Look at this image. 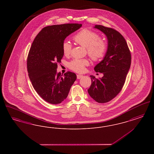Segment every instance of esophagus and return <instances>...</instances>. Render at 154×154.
I'll list each match as a JSON object with an SVG mask.
<instances>
[{
  "label": "esophagus",
  "mask_w": 154,
  "mask_h": 154,
  "mask_svg": "<svg viewBox=\"0 0 154 154\" xmlns=\"http://www.w3.org/2000/svg\"><path fill=\"white\" fill-rule=\"evenodd\" d=\"M82 77H83V75H81V74H77V79H80Z\"/></svg>",
  "instance_id": "esophagus-1"
}]
</instances>
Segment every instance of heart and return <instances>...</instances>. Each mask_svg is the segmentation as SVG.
Masks as SVG:
<instances>
[{
	"instance_id": "b5f03b06",
	"label": "heart",
	"mask_w": 154,
	"mask_h": 154,
	"mask_svg": "<svg viewBox=\"0 0 154 154\" xmlns=\"http://www.w3.org/2000/svg\"><path fill=\"white\" fill-rule=\"evenodd\" d=\"M74 40L81 46L87 48L89 56L95 60L103 58L107 51L108 45L106 41L100 38L98 33L95 32L83 29L79 31L74 36ZM72 46L68 41H64L62 45V49L65 56L69 55L72 51ZM89 65V61L86 59H74L69 63V67L77 73H82L85 67Z\"/></svg>"
}]
</instances>
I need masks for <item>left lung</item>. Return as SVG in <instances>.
Masks as SVG:
<instances>
[{
	"label": "left lung",
	"mask_w": 154,
	"mask_h": 154,
	"mask_svg": "<svg viewBox=\"0 0 154 154\" xmlns=\"http://www.w3.org/2000/svg\"><path fill=\"white\" fill-rule=\"evenodd\" d=\"M94 28L103 32L107 39V51L102 60L96 65V72L103 73L98 79L90 75L92 84L88 89L96 102L107 103L114 98L123 87L131 64V54L127 43L118 31L102 25Z\"/></svg>",
	"instance_id": "8db88e82"
}]
</instances>
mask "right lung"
<instances>
[{"mask_svg": "<svg viewBox=\"0 0 154 154\" xmlns=\"http://www.w3.org/2000/svg\"><path fill=\"white\" fill-rule=\"evenodd\" d=\"M82 24L67 23L44 28L35 37L27 59L30 80L37 93L47 102L57 104L66 99L76 74L57 73L63 53L62 45L67 37Z\"/></svg>", "mask_w": 154, "mask_h": 154, "instance_id": "1", "label": "right lung"}]
</instances>
